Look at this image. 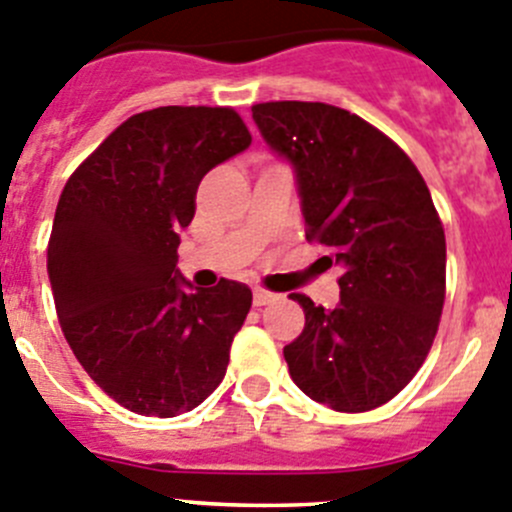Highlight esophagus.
I'll return each instance as SVG.
<instances>
[{
  "mask_svg": "<svg viewBox=\"0 0 512 512\" xmlns=\"http://www.w3.org/2000/svg\"><path fill=\"white\" fill-rule=\"evenodd\" d=\"M274 299H276V294H271V291H266V289L253 291V306H266V304H271Z\"/></svg>",
  "mask_w": 512,
  "mask_h": 512,
  "instance_id": "1",
  "label": "esophagus"
}]
</instances>
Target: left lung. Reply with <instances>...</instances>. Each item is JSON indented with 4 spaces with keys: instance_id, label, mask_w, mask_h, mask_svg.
<instances>
[{
    "instance_id": "8db88e82",
    "label": "left lung",
    "mask_w": 512,
    "mask_h": 512,
    "mask_svg": "<svg viewBox=\"0 0 512 512\" xmlns=\"http://www.w3.org/2000/svg\"><path fill=\"white\" fill-rule=\"evenodd\" d=\"M253 120L296 173L306 238L342 266L339 304L304 309L284 347L296 387L337 412H367L410 384L445 304V231L425 178L377 128L326 102H261Z\"/></svg>"
}]
</instances>
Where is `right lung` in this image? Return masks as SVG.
Here are the masks:
<instances>
[{
	"label": "right lung",
	"instance_id": "add662e5",
	"mask_svg": "<svg viewBox=\"0 0 512 512\" xmlns=\"http://www.w3.org/2000/svg\"><path fill=\"white\" fill-rule=\"evenodd\" d=\"M248 145L231 107H155L107 135L62 191L47 246L60 326L92 382L135 415L191 412L226 374L251 289H196L175 264L203 175Z\"/></svg>",
	"mask_w": 512,
	"mask_h": 512
}]
</instances>
